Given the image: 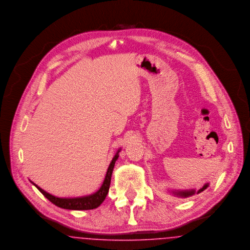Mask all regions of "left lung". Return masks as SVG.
Masks as SVG:
<instances>
[{
  "label": "left lung",
  "instance_id": "obj_1",
  "mask_svg": "<svg viewBox=\"0 0 250 250\" xmlns=\"http://www.w3.org/2000/svg\"><path fill=\"white\" fill-rule=\"evenodd\" d=\"M208 186H209V183H207V184H205V185L198 190H195L194 189H192V190H172V193H173L175 196H178V197L187 198V197H190V196L195 194V193L198 194L200 192L204 191Z\"/></svg>",
  "mask_w": 250,
  "mask_h": 250
}]
</instances>
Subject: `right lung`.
<instances>
[{
  "mask_svg": "<svg viewBox=\"0 0 250 250\" xmlns=\"http://www.w3.org/2000/svg\"><path fill=\"white\" fill-rule=\"evenodd\" d=\"M120 150L116 152V154L114 155V157L112 158V160L110 162V166L107 170L105 179L103 181L102 186L100 187V190L96 191L93 194L86 195V196H82V197H74V198H60L57 196H54L50 193L46 192L45 190L41 189L39 186H37L35 183H33L32 181H30L50 201L51 203H53L54 205H56L57 207L64 208V209L70 210H89L97 208L98 207H100L102 204V202L105 200L109 189H110V180H111V174H112V170L114 167L115 162L119 157V152Z\"/></svg>",
  "mask_w": 250,
  "mask_h": 250,
  "instance_id": "add662e5",
  "label": "right lung"
}]
</instances>
